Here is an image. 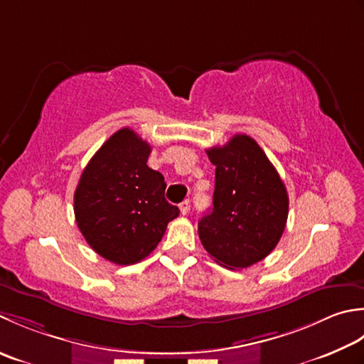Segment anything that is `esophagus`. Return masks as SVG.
<instances>
[{"label":"esophagus","instance_id":"esophagus-1","mask_svg":"<svg viewBox=\"0 0 364 364\" xmlns=\"http://www.w3.org/2000/svg\"><path fill=\"white\" fill-rule=\"evenodd\" d=\"M181 212H182V215H187L188 212H190V201L188 199H185L183 203H181Z\"/></svg>","mask_w":364,"mask_h":364}]
</instances>
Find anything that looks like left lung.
<instances>
[{"mask_svg": "<svg viewBox=\"0 0 364 364\" xmlns=\"http://www.w3.org/2000/svg\"><path fill=\"white\" fill-rule=\"evenodd\" d=\"M215 166L213 207L198 234L213 261L231 270L269 256L284 232L289 198L265 152L248 135L205 151Z\"/></svg>", "mask_w": 364, "mask_h": 364, "instance_id": "8db88e82", "label": "left lung"}]
</instances>
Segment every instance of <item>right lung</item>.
<instances>
[{"label": "right lung", "mask_w": 364, "mask_h": 364, "mask_svg": "<svg viewBox=\"0 0 364 364\" xmlns=\"http://www.w3.org/2000/svg\"><path fill=\"white\" fill-rule=\"evenodd\" d=\"M151 151L132 129L117 130L89 160L73 196L89 247L117 265L149 256L181 212L165 199L163 176L147 166Z\"/></svg>", "instance_id": "right-lung-1"}]
</instances>
